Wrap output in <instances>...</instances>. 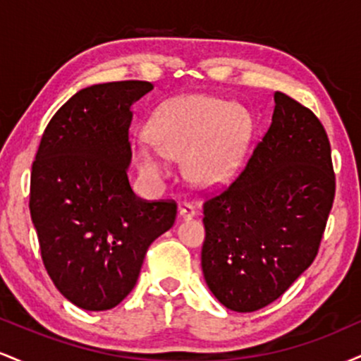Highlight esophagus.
Masks as SVG:
<instances>
[{
  "label": "esophagus",
  "instance_id": "1",
  "mask_svg": "<svg viewBox=\"0 0 361 361\" xmlns=\"http://www.w3.org/2000/svg\"><path fill=\"white\" fill-rule=\"evenodd\" d=\"M197 207L193 204H188V202H185V204L180 205V219H192L197 215Z\"/></svg>",
  "mask_w": 361,
  "mask_h": 361
}]
</instances>
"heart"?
<instances>
[{
  "label": "heart",
  "mask_w": 361,
  "mask_h": 361,
  "mask_svg": "<svg viewBox=\"0 0 361 361\" xmlns=\"http://www.w3.org/2000/svg\"><path fill=\"white\" fill-rule=\"evenodd\" d=\"M243 106L209 94H186L161 105L149 120V140L134 146L139 173L151 183L169 176V161L185 157V173L202 186L221 185L234 173L251 139Z\"/></svg>",
  "instance_id": "b5f03b06"
}]
</instances>
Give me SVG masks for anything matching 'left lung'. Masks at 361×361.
<instances>
[{"mask_svg": "<svg viewBox=\"0 0 361 361\" xmlns=\"http://www.w3.org/2000/svg\"><path fill=\"white\" fill-rule=\"evenodd\" d=\"M271 123L241 175L204 204L202 270L227 309L275 302L312 264L336 192L321 120L275 93Z\"/></svg>", "mask_w": 361, "mask_h": 361, "instance_id": "left-lung-1", "label": "left lung"}]
</instances>
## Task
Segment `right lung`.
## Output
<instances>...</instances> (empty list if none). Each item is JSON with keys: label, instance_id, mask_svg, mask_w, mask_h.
Instances as JSON below:
<instances>
[{"label": "right lung", "instance_id": "add662e5", "mask_svg": "<svg viewBox=\"0 0 361 361\" xmlns=\"http://www.w3.org/2000/svg\"><path fill=\"white\" fill-rule=\"evenodd\" d=\"M151 90L115 81L78 91L45 127L32 164L28 207L44 267L85 310L126 299L149 246L175 224V200H142L127 178L130 106Z\"/></svg>", "mask_w": 361, "mask_h": 361}]
</instances>
